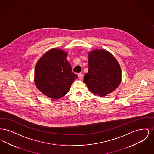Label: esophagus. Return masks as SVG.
Masks as SVG:
<instances>
[{
	"mask_svg": "<svg viewBox=\"0 0 154 154\" xmlns=\"http://www.w3.org/2000/svg\"><path fill=\"white\" fill-rule=\"evenodd\" d=\"M78 77H79V79L80 80H81L82 79V77H83V74L82 73H79L78 74Z\"/></svg>",
	"mask_w": 154,
	"mask_h": 154,
	"instance_id": "esophagus-1",
	"label": "esophagus"
}]
</instances>
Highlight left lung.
I'll list each match as a JSON object with an SVG mask.
<instances>
[{
    "mask_svg": "<svg viewBox=\"0 0 154 154\" xmlns=\"http://www.w3.org/2000/svg\"><path fill=\"white\" fill-rule=\"evenodd\" d=\"M88 58L84 82L89 90L102 97L117 89L121 82V69L114 57L106 50H95L88 53Z\"/></svg>",
    "mask_w": 154,
    "mask_h": 154,
    "instance_id": "8db88e82",
    "label": "left lung"
}]
</instances>
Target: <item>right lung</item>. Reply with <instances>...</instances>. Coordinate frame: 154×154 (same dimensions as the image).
<instances>
[{"label":"right lung","instance_id":"1","mask_svg":"<svg viewBox=\"0 0 154 154\" xmlns=\"http://www.w3.org/2000/svg\"><path fill=\"white\" fill-rule=\"evenodd\" d=\"M67 53L52 48L40 58L35 72V82L44 95L58 99L69 91L72 84L77 75L72 72L67 60Z\"/></svg>","mask_w":154,"mask_h":154}]
</instances>
